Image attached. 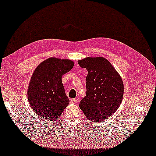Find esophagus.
Masks as SVG:
<instances>
[{
	"label": "esophagus",
	"instance_id": "1",
	"mask_svg": "<svg viewBox=\"0 0 156 156\" xmlns=\"http://www.w3.org/2000/svg\"><path fill=\"white\" fill-rule=\"evenodd\" d=\"M70 103H71V104H76V103H78V101L76 99H72L70 101Z\"/></svg>",
	"mask_w": 156,
	"mask_h": 156
}]
</instances>
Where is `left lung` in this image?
<instances>
[{
	"mask_svg": "<svg viewBox=\"0 0 156 156\" xmlns=\"http://www.w3.org/2000/svg\"><path fill=\"white\" fill-rule=\"evenodd\" d=\"M78 62L87 70L86 95L79 107L89 121L101 122L110 117L121 105L124 94L122 80L103 57H87Z\"/></svg>",
	"mask_w": 156,
	"mask_h": 156,
	"instance_id": "1",
	"label": "left lung"
}]
</instances>
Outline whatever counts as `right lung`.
<instances>
[{
	"label": "right lung",
	"mask_w": 156,
	"mask_h": 156,
	"mask_svg": "<svg viewBox=\"0 0 156 156\" xmlns=\"http://www.w3.org/2000/svg\"><path fill=\"white\" fill-rule=\"evenodd\" d=\"M74 64L69 59L51 57L40 63L34 70L27 89V99L39 117L57 119L69 104L62 76L73 69Z\"/></svg>",
	"instance_id": "1"
}]
</instances>
